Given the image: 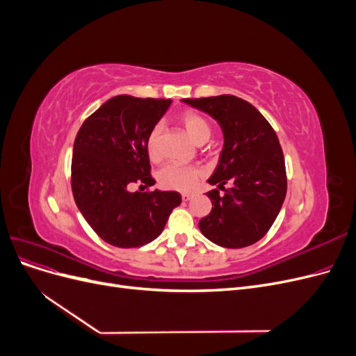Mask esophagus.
Masks as SVG:
<instances>
[{
    "label": "esophagus",
    "instance_id": "obj_1",
    "mask_svg": "<svg viewBox=\"0 0 356 356\" xmlns=\"http://www.w3.org/2000/svg\"><path fill=\"white\" fill-rule=\"evenodd\" d=\"M181 197H182V200L187 202V200H190L193 197V195H191V193H182Z\"/></svg>",
    "mask_w": 356,
    "mask_h": 356
}]
</instances>
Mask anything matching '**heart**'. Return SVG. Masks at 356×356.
I'll use <instances>...</instances> for the list:
<instances>
[{
    "mask_svg": "<svg viewBox=\"0 0 356 356\" xmlns=\"http://www.w3.org/2000/svg\"><path fill=\"white\" fill-rule=\"evenodd\" d=\"M181 124L184 126L186 132L193 139V143L202 145L208 143L212 135V129L204 118L196 113H186L181 117ZM160 135L161 126L156 124L147 136V153L152 160L160 159ZM203 174L196 166H182L177 163H169L159 170V182L161 187L177 190V191H191L197 187Z\"/></svg>",
    "mask_w": 356,
    "mask_h": 356,
    "instance_id": "1",
    "label": "heart"
}]
</instances>
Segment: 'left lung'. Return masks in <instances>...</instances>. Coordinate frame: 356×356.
Segmentation results:
<instances>
[{"mask_svg":"<svg viewBox=\"0 0 356 356\" xmlns=\"http://www.w3.org/2000/svg\"><path fill=\"white\" fill-rule=\"evenodd\" d=\"M181 102L211 115L224 138L218 166L208 179L217 188L207 193L212 211L199 221L202 234L233 250L258 242L272 227L286 195L285 160L273 127L255 106L233 95Z\"/></svg>","mask_w":356,"mask_h":356,"instance_id":"left-lung-1","label":"left lung"}]
</instances>
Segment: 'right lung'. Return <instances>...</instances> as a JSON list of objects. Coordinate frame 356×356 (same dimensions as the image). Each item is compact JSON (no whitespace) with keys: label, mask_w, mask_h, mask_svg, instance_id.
Wrapping results in <instances>:
<instances>
[{"label":"right lung","mask_w":356,"mask_h":356,"mask_svg":"<svg viewBox=\"0 0 356 356\" xmlns=\"http://www.w3.org/2000/svg\"><path fill=\"white\" fill-rule=\"evenodd\" d=\"M170 99L118 95L86 120L74 141L71 186L77 208L95 233L117 248H136L163 232L177 191H129L134 182L154 186L147 136Z\"/></svg>","instance_id":"obj_1"}]
</instances>
